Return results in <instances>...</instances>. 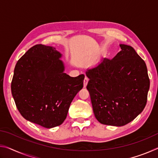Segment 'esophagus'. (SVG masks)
I'll return each mask as SVG.
<instances>
[{"label": "esophagus", "mask_w": 158, "mask_h": 158, "mask_svg": "<svg viewBox=\"0 0 158 158\" xmlns=\"http://www.w3.org/2000/svg\"><path fill=\"white\" fill-rule=\"evenodd\" d=\"M88 82H89V79H88L87 77H85V79L84 80V88L86 87V85L88 84Z\"/></svg>", "instance_id": "34e87169"}]
</instances>
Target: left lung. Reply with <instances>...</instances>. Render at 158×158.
Wrapping results in <instances>:
<instances>
[{"instance_id": "obj_1", "label": "left lung", "mask_w": 158, "mask_h": 158, "mask_svg": "<svg viewBox=\"0 0 158 158\" xmlns=\"http://www.w3.org/2000/svg\"><path fill=\"white\" fill-rule=\"evenodd\" d=\"M113 59L104 58L85 72L96 119L102 124L123 126L146 105L150 80L146 65L133 48L120 44Z\"/></svg>"}]
</instances>
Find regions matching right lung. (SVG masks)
I'll return each instance as SVG.
<instances>
[{
  "label": "right lung",
  "mask_w": 158,
  "mask_h": 158,
  "mask_svg": "<svg viewBox=\"0 0 158 158\" xmlns=\"http://www.w3.org/2000/svg\"><path fill=\"white\" fill-rule=\"evenodd\" d=\"M61 57L55 47L36 44L17 61L14 70L11 90L19 111L45 128L63 123L84 85V74L71 77L64 73Z\"/></svg>",
  "instance_id": "add662e5"
}]
</instances>
